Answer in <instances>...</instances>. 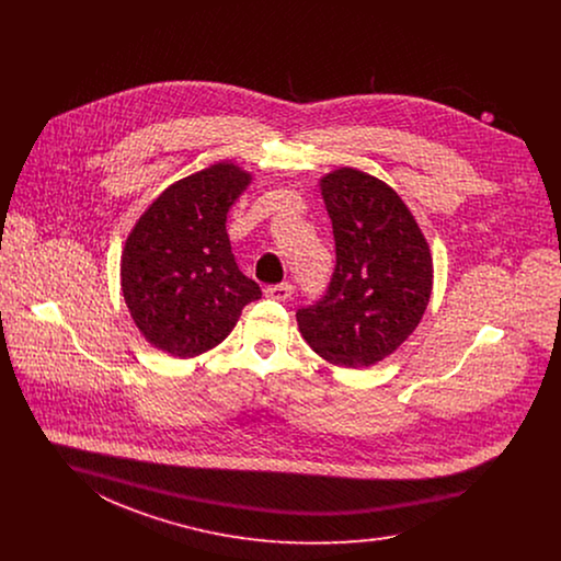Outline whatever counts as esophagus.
<instances>
[{
  "label": "esophagus",
  "instance_id": "1",
  "mask_svg": "<svg viewBox=\"0 0 561 561\" xmlns=\"http://www.w3.org/2000/svg\"><path fill=\"white\" fill-rule=\"evenodd\" d=\"M293 294L294 288L290 284H277V286H267L265 288V296L271 298V300H279V302L288 300Z\"/></svg>",
  "mask_w": 561,
  "mask_h": 561
}]
</instances>
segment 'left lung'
Masks as SVG:
<instances>
[{
    "label": "left lung",
    "instance_id": "8db88e82",
    "mask_svg": "<svg viewBox=\"0 0 561 561\" xmlns=\"http://www.w3.org/2000/svg\"><path fill=\"white\" fill-rule=\"evenodd\" d=\"M336 267L320 302L296 313L298 330L334 366L368 368L416 330L433 288L428 243L400 195L355 168L320 181Z\"/></svg>",
    "mask_w": 561,
    "mask_h": 561
}]
</instances>
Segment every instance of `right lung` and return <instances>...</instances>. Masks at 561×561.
<instances>
[{
	"mask_svg": "<svg viewBox=\"0 0 561 561\" xmlns=\"http://www.w3.org/2000/svg\"><path fill=\"white\" fill-rule=\"evenodd\" d=\"M250 181L240 165L218 161L170 185L136 220L122 252V293L145 341L163 353L210 351L261 298L225 227Z\"/></svg>",
	"mask_w": 561,
	"mask_h": 561,
	"instance_id": "add662e5",
	"label": "right lung"
}]
</instances>
